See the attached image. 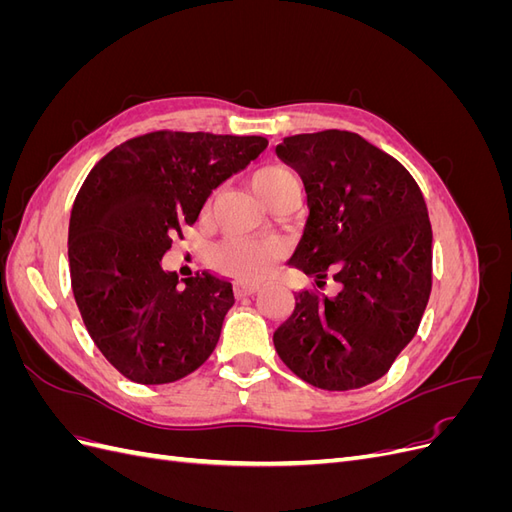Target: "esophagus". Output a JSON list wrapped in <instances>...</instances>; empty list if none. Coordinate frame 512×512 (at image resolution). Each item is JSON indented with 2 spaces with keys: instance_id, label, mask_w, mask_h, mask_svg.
I'll list each match as a JSON object with an SVG mask.
<instances>
[{
  "instance_id": "1",
  "label": "esophagus",
  "mask_w": 512,
  "mask_h": 512,
  "mask_svg": "<svg viewBox=\"0 0 512 512\" xmlns=\"http://www.w3.org/2000/svg\"><path fill=\"white\" fill-rule=\"evenodd\" d=\"M258 292L256 284H237L235 286V294L237 297H252V294Z\"/></svg>"
}]
</instances>
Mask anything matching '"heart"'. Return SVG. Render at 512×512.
<instances>
[{
  "mask_svg": "<svg viewBox=\"0 0 512 512\" xmlns=\"http://www.w3.org/2000/svg\"><path fill=\"white\" fill-rule=\"evenodd\" d=\"M297 181L286 166L269 164L258 168L252 177V188L260 196L277 185ZM284 256L282 243L273 237H260V239H245V237H232L224 243L215 245L211 252L213 267L220 273L232 277L239 282H260L269 277L277 262Z\"/></svg>",
  "mask_w": 512,
  "mask_h": 512,
  "instance_id": "heart-1",
  "label": "heart"
}]
</instances>
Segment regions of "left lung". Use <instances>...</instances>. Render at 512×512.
I'll return each mask as SVG.
<instances>
[{
	"label": "left lung",
	"mask_w": 512,
	"mask_h": 512,
	"mask_svg": "<svg viewBox=\"0 0 512 512\" xmlns=\"http://www.w3.org/2000/svg\"><path fill=\"white\" fill-rule=\"evenodd\" d=\"M275 151L301 175L309 207L290 265L342 286L333 299L297 292L275 350L318 389H361L391 369L427 307L425 198L404 166L354 132L288 136Z\"/></svg>",
	"instance_id": "obj_1"
}]
</instances>
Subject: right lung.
Instances as JSON below:
<instances>
[{"label": "right lung", "instance_id": "obj_1", "mask_svg": "<svg viewBox=\"0 0 512 512\" xmlns=\"http://www.w3.org/2000/svg\"><path fill=\"white\" fill-rule=\"evenodd\" d=\"M265 149L262 136L158 130L91 168L70 215L72 292L94 344L128 380L175 382L211 356L232 284L205 271L179 284L162 256L209 194Z\"/></svg>", "mask_w": 512, "mask_h": 512}]
</instances>
